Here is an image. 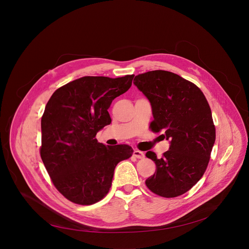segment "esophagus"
<instances>
[{"label": "esophagus", "instance_id": "esophagus-1", "mask_svg": "<svg viewBox=\"0 0 249 249\" xmlns=\"http://www.w3.org/2000/svg\"><path fill=\"white\" fill-rule=\"evenodd\" d=\"M133 155H134L136 158H138V159H143V158L145 157L144 152H142V151H140V150H134Z\"/></svg>", "mask_w": 249, "mask_h": 249}]
</instances>
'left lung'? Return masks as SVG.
Segmentation results:
<instances>
[{"label": "left lung", "mask_w": 249, "mask_h": 249, "mask_svg": "<svg viewBox=\"0 0 249 249\" xmlns=\"http://www.w3.org/2000/svg\"><path fill=\"white\" fill-rule=\"evenodd\" d=\"M134 81L151 104V130L162 131L163 139L170 142L161 158L152 151L146 153L156 171L145 183L162 197L182 195L200 180L209 162L215 142L209 104L199 88L172 72L149 71Z\"/></svg>", "instance_id": "obj_1"}]
</instances>
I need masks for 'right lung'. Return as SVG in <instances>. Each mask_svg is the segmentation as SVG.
Instances as JSON below:
<instances>
[{"label":"right lung","mask_w":249,"mask_h":249,"mask_svg":"<svg viewBox=\"0 0 249 249\" xmlns=\"http://www.w3.org/2000/svg\"><path fill=\"white\" fill-rule=\"evenodd\" d=\"M134 75L86 76L57 89L41 120V158L53 184L68 200L90 205L109 192L116 165L132 156L125 144L106 146L95 138L111 123L112 101L128 91Z\"/></svg>","instance_id":"obj_1"}]
</instances>
